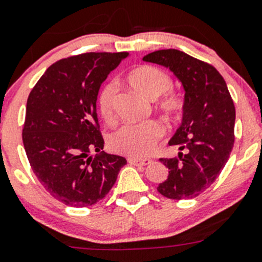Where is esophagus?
I'll return each instance as SVG.
<instances>
[{"instance_id": "1", "label": "esophagus", "mask_w": 262, "mask_h": 262, "mask_svg": "<svg viewBox=\"0 0 262 262\" xmlns=\"http://www.w3.org/2000/svg\"><path fill=\"white\" fill-rule=\"evenodd\" d=\"M128 162L134 166H147L152 162L149 158H128Z\"/></svg>"}]
</instances>
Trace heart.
<instances>
[{
  "instance_id": "heart-1",
  "label": "heart",
  "mask_w": 262,
  "mask_h": 262,
  "mask_svg": "<svg viewBox=\"0 0 262 262\" xmlns=\"http://www.w3.org/2000/svg\"><path fill=\"white\" fill-rule=\"evenodd\" d=\"M129 86L148 100H156V107L166 118H173L182 109L180 97L168 91L172 80L166 72L155 66H139L126 76ZM116 87L106 83L97 96V107L101 118L112 123L115 118ZM163 136V128L158 121L148 120L141 124H125L110 134L109 147L116 153L142 157L156 146Z\"/></svg>"
}]
</instances>
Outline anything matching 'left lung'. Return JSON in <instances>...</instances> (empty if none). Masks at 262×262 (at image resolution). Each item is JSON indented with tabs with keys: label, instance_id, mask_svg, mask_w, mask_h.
I'll return each instance as SVG.
<instances>
[{
	"label": "left lung",
	"instance_id": "8db88e82",
	"mask_svg": "<svg viewBox=\"0 0 262 262\" xmlns=\"http://www.w3.org/2000/svg\"><path fill=\"white\" fill-rule=\"evenodd\" d=\"M144 62L170 68L185 90L181 125L170 139L179 157L160 158L168 176L158 185L168 199H192L215 181L234 143L236 109L226 81L212 64L178 49L156 50Z\"/></svg>",
	"mask_w": 262,
	"mask_h": 262
}]
</instances>
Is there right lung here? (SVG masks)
Returning <instances> with one entry per match:
<instances>
[{
    "instance_id": "obj_1",
    "label": "right lung",
    "mask_w": 262,
    "mask_h": 262,
    "mask_svg": "<svg viewBox=\"0 0 262 262\" xmlns=\"http://www.w3.org/2000/svg\"><path fill=\"white\" fill-rule=\"evenodd\" d=\"M128 57L83 53L53 63L26 102L23 142L34 173L47 191L75 208L106 196L126 160L104 150L96 113L101 83ZM97 151L92 158L91 153Z\"/></svg>"
}]
</instances>
